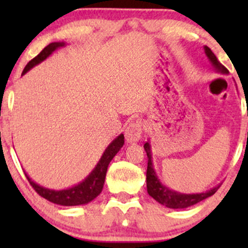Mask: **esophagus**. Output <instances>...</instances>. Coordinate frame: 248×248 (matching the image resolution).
Wrapping results in <instances>:
<instances>
[{
	"mask_svg": "<svg viewBox=\"0 0 248 248\" xmlns=\"http://www.w3.org/2000/svg\"><path fill=\"white\" fill-rule=\"evenodd\" d=\"M142 134V124L140 120L132 121L126 129V140L127 142H137L141 138Z\"/></svg>",
	"mask_w": 248,
	"mask_h": 248,
	"instance_id": "1",
	"label": "esophagus"
}]
</instances>
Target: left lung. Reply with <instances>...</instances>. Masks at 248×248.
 <instances>
[{"instance_id":"1","label":"left lung","mask_w":248,"mask_h":248,"mask_svg":"<svg viewBox=\"0 0 248 248\" xmlns=\"http://www.w3.org/2000/svg\"><path fill=\"white\" fill-rule=\"evenodd\" d=\"M205 54H206L207 59L210 60L211 64L217 72L222 74H228V69L217 60L216 55L211 51V49L207 46H204ZM144 149L147 155V170H146V187H147V193L152 197L156 202L159 204L164 205L170 209H185V207L192 206V205L197 204V202L204 201V199L209 198L212 194L216 193L217 189L219 186L214 187L210 191L202 192V193H196V194H185L180 193V192L172 191V189L168 188L164 186L161 181H159L158 176H157L156 171L154 169V164H152V155H151V146H150L149 141L144 144Z\"/></svg>"}]
</instances>
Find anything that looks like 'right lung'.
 Segmentation results:
<instances>
[{"mask_svg":"<svg viewBox=\"0 0 248 248\" xmlns=\"http://www.w3.org/2000/svg\"><path fill=\"white\" fill-rule=\"evenodd\" d=\"M64 46H66V44H64L63 42H54V43H50L49 46L44 47L34 59H32L31 61L26 64V67H25L24 71H22V74H25L26 72H29L30 69L33 68L34 66H37V64L41 63L42 61H44V60H46L47 56H50L55 50ZM124 134H120L116 139H114L110 142L109 146L107 147L106 151H104V154L102 155L99 162L97 163L96 168L90 172L89 176L85 180H82L80 184L71 187V188L61 189V191H55V189L46 188V187L39 186L38 184L32 181L27 174L25 175H26L30 185L34 188V191H36L39 196L43 197L44 199L54 202V204L63 205V206H76V205L87 204V202L93 201V199L96 198L97 196H99V193L102 192L104 181H106V175L107 170H108L109 163L111 162V159L114 158L115 155L120 151V149L124 146Z\"/></svg>","mask_w":248,"mask_h":248,"instance_id":"1","label":"right lung"}]
</instances>
